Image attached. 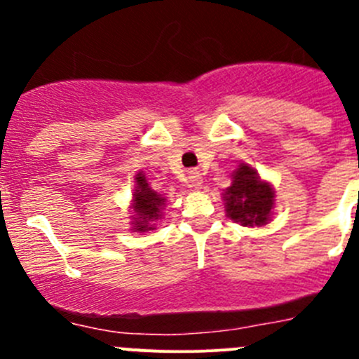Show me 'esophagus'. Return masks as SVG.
<instances>
[{
  "instance_id": "1",
  "label": "esophagus",
  "mask_w": 359,
  "mask_h": 359,
  "mask_svg": "<svg viewBox=\"0 0 359 359\" xmlns=\"http://www.w3.org/2000/svg\"><path fill=\"white\" fill-rule=\"evenodd\" d=\"M189 182H190V187L194 190H199L203 185V180H201V174L198 172V170H190L189 174Z\"/></svg>"
}]
</instances>
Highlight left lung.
I'll list each match as a JSON object with an SVG mask.
<instances>
[{
  "mask_svg": "<svg viewBox=\"0 0 359 359\" xmlns=\"http://www.w3.org/2000/svg\"><path fill=\"white\" fill-rule=\"evenodd\" d=\"M226 215L241 226H264L271 221L275 190L253 167L241 163L231 174V185L223 192Z\"/></svg>",
  "mask_w": 359,
  "mask_h": 359,
  "instance_id": "left-lung-1",
  "label": "left lung"
}]
</instances>
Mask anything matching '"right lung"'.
Instances as JSON below:
<instances>
[{
	"mask_svg": "<svg viewBox=\"0 0 359 359\" xmlns=\"http://www.w3.org/2000/svg\"><path fill=\"white\" fill-rule=\"evenodd\" d=\"M167 198L158 194L156 190H152L147 183L145 174L138 172L135 176V192L131 199V230L144 231L156 230V221H160L163 215Z\"/></svg>",
	"mask_w": 359,
	"mask_h": 359,
	"instance_id": "right-lung-1",
	"label": "right lung"
}]
</instances>
